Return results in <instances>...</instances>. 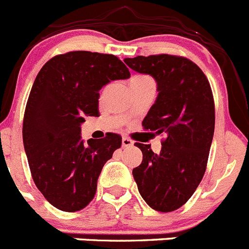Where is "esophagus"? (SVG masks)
<instances>
[{
	"label": "esophagus",
	"instance_id": "obj_1",
	"mask_svg": "<svg viewBox=\"0 0 249 249\" xmlns=\"http://www.w3.org/2000/svg\"><path fill=\"white\" fill-rule=\"evenodd\" d=\"M123 146L124 147H129V146H133L134 145V141L131 140V139L130 138H126V136H125V138H123Z\"/></svg>",
	"mask_w": 249,
	"mask_h": 249
}]
</instances>
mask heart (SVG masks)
Masks as SVG:
<instances>
[{"label":"heart","mask_w":249,"mask_h":249,"mask_svg":"<svg viewBox=\"0 0 249 249\" xmlns=\"http://www.w3.org/2000/svg\"><path fill=\"white\" fill-rule=\"evenodd\" d=\"M147 80H152L151 78L147 77V75H142V74H138L134 75L130 80V84H133V83H141V82H147Z\"/></svg>","instance_id":"heart-1"}]
</instances>
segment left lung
Wrapping results in <instances>:
<instances>
[{
    "instance_id": "obj_1",
    "label": "left lung",
    "mask_w": 249,
    "mask_h": 249,
    "mask_svg": "<svg viewBox=\"0 0 249 249\" xmlns=\"http://www.w3.org/2000/svg\"><path fill=\"white\" fill-rule=\"evenodd\" d=\"M124 62L158 82V99L142 127L163 136L159 155L150 145L135 142L142 161L133 170L134 178L150 207L172 212L190 200L207 167L214 131L211 86L200 67L181 55H138Z\"/></svg>"
}]
</instances>
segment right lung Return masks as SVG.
<instances>
[{
	"label": "right lung",
	"instance_id": "obj_1",
	"mask_svg": "<svg viewBox=\"0 0 249 249\" xmlns=\"http://www.w3.org/2000/svg\"><path fill=\"white\" fill-rule=\"evenodd\" d=\"M129 77L118 57L88 51L55 55L36 77L24 110L23 145L37 189L60 211L89 205L104 163L122 146L114 133L84 144L80 124L84 116H99L105 84Z\"/></svg>",
	"mask_w": 249,
	"mask_h": 249
}]
</instances>
